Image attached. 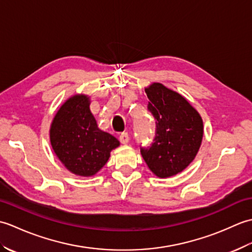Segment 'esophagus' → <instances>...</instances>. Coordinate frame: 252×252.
I'll return each mask as SVG.
<instances>
[{"mask_svg": "<svg viewBox=\"0 0 252 252\" xmlns=\"http://www.w3.org/2000/svg\"><path fill=\"white\" fill-rule=\"evenodd\" d=\"M119 140L122 144H126L127 142L130 141V136L127 134V132H122L121 134L119 135Z\"/></svg>", "mask_w": 252, "mask_h": 252, "instance_id": "34e87169", "label": "esophagus"}]
</instances>
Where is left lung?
<instances>
[{"instance_id": "1", "label": "left lung", "mask_w": 252, "mask_h": 252, "mask_svg": "<svg viewBox=\"0 0 252 252\" xmlns=\"http://www.w3.org/2000/svg\"><path fill=\"white\" fill-rule=\"evenodd\" d=\"M145 92L156 133L151 146L141 147V154L155 175L169 178L196 157L203 136L202 119L185 97L161 83H153Z\"/></svg>"}]
</instances>
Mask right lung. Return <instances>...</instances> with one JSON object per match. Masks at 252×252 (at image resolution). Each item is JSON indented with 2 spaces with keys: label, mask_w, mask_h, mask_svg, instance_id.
Wrapping results in <instances>:
<instances>
[{
  "label": "right lung",
  "mask_w": 252,
  "mask_h": 252,
  "mask_svg": "<svg viewBox=\"0 0 252 252\" xmlns=\"http://www.w3.org/2000/svg\"><path fill=\"white\" fill-rule=\"evenodd\" d=\"M50 140L53 151L76 175L92 176L104 167L110 152L120 145L115 136L98 129L87 95L67 99L53 119Z\"/></svg>",
  "instance_id": "add662e5"
}]
</instances>
